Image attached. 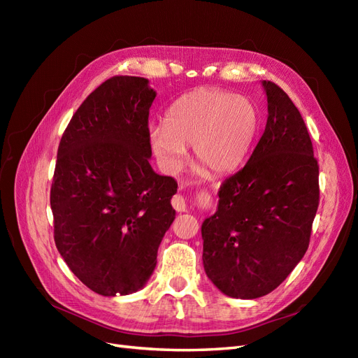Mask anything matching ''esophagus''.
Returning <instances> with one entry per match:
<instances>
[{"instance_id":"34e87169","label":"esophagus","mask_w":358,"mask_h":358,"mask_svg":"<svg viewBox=\"0 0 358 358\" xmlns=\"http://www.w3.org/2000/svg\"><path fill=\"white\" fill-rule=\"evenodd\" d=\"M171 206L178 212H185L187 210V200H185V197H182L180 194H176V196L171 199Z\"/></svg>"}]
</instances>
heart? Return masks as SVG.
<instances>
[{
  "label": "heart",
  "mask_w": 358,
  "mask_h": 358,
  "mask_svg": "<svg viewBox=\"0 0 358 358\" xmlns=\"http://www.w3.org/2000/svg\"><path fill=\"white\" fill-rule=\"evenodd\" d=\"M255 106L245 96L212 88L194 90L170 106L164 124L149 127V142L169 171L179 170L192 146L197 164L210 175H229L252 146Z\"/></svg>",
  "instance_id": "b5f03b06"
}]
</instances>
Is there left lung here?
I'll return each instance as SVG.
<instances>
[{"label":"left lung","instance_id":"left-lung-1","mask_svg":"<svg viewBox=\"0 0 358 358\" xmlns=\"http://www.w3.org/2000/svg\"><path fill=\"white\" fill-rule=\"evenodd\" d=\"M266 129L243 169L227 178L218 210L201 225L206 275L224 294L257 299L306 254L320 204V166L305 121L270 80Z\"/></svg>","mask_w":358,"mask_h":358}]
</instances>
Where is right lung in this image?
<instances>
[{
    "mask_svg": "<svg viewBox=\"0 0 358 358\" xmlns=\"http://www.w3.org/2000/svg\"><path fill=\"white\" fill-rule=\"evenodd\" d=\"M155 95L145 78L113 76L86 96L59 142L53 239L71 272L101 296L146 284L176 216L170 199L178 182L149 164Z\"/></svg>",
    "mask_w": 358,
    "mask_h": 358,
    "instance_id": "add662e5",
    "label": "right lung"
}]
</instances>
